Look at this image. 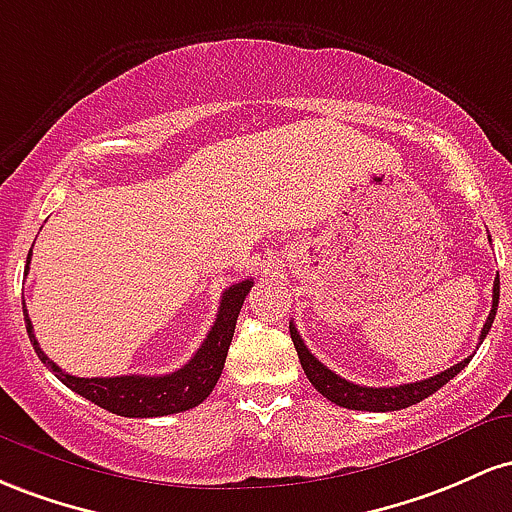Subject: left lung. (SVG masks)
<instances>
[{
    "label": "left lung",
    "instance_id": "obj_1",
    "mask_svg": "<svg viewBox=\"0 0 512 512\" xmlns=\"http://www.w3.org/2000/svg\"><path fill=\"white\" fill-rule=\"evenodd\" d=\"M498 297H501V280L496 278L493 280V304H491V312H488L484 329H481L479 346H481V341L486 338L488 329H491L493 319H496ZM290 338H292V343H295L297 355H300L304 375H307V380L314 384V389H317L319 394H324L329 401H333V404L343 406V409H353V411L409 409V406L418 404V401L428 399L430 394L438 392L442 384H447L452 377L459 375V372L469 365V360L474 358V355H469V358H464L462 363L447 367V370L440 372V375H433V377H428V380H421V382L399 384V387H360V384L343 380L341 375H336V372L329 370L324 363H319V360L309 353V348L304 346L300 331L295 329V324H292V321H290Z\"/></svg>",
    "mask_w": 512,
    "mask_h": 512
}]
</instances>
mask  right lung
I'll use <instances>...</instances> for the list:
<instances>
[{
  "mask_svg": "<svg viewBox=\"0 0 512 512\" xmlns=\"http://www.w3.org/2000/svg\"><path fill=\"white\" fill-rule=\"evenodd\" d=\"M28 263H31V254H28ZM254 280H241V283L227 287L222 292L220 309H217V319L212 329L205 336L203 346L195 350V355L188 360L181 370L171 372V375L162 377H147V375H120V377H74L62 372L43 348L38 346L36 333H33V324L28 319L26 302H24V319L26 331L31 338L33 348H36L38 358L43 360L45 367L62 384L77 392L84 399L94 401L101 409L118 413V416L128 418H154V416H169V413H181L193 409V406L203 404L208 399L212 389H215L217 380L225 367L229 343H232L234 326H237V317L241 312L246 295H249Z\"/></svg>",
  "mask_w": 512,
  "mask_h": 512,
  "instance_id": "right-lung-1",
  "label": "right lung"
}]
</instances>
